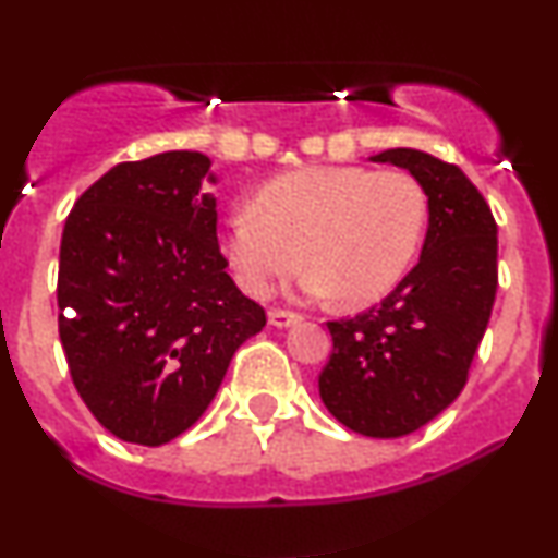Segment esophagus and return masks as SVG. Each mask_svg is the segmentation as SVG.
<instances>
[{"mask_svg":"<svg viewBox=\"0 0 558 558\" xmlns=\"http://www.w3.org/2000/svg\"><path fill=\"white\" fill-rule=\"evenodd\" d=\"M267 319H270L272 328H291V325L301 323L299 315H293V312H286V310H275L267 315Z\"/></svg>","mask_w":558,"mask_h":558,"instance_id":"esophagus-1","label":"esophagus"}]
</instances>
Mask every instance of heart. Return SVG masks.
I'll return each instance as SVG.
<instances>
[{
    "label": "heart",
    "mask_w": 558,
    "mask_h": 558,
    "mask_svg": "<svg viewBox=\"0 0 558 558\" xmlns=\"http://www.w3.org/2000/svg\"><path fill=\"white\" fill-rule=\"evenodd\" d=\"M427 196L403 170L304 168L230 207L220 252L248 296L267 299L301 265L310 299L367 304L393 291L420 252Z\"/></svg>",
    "instance_id": "b5f03b06"
}]
</instances>
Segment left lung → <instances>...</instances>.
I'll return each instance as SVG.
<instances>
[{
	"label": "left lung",
	"instance_id": "1",
	"mask_svg": "<svg viewBox=\"0 0 558 558\" xmlns=\"http://www.w3.org/2000/svg\"><path fill=\"white\" fill-rule=\"evenodd\" d=\"M369 159L417 178L427 233L420 262L380 304L328 323L332 356L319 375V399L349 430L401 438L462 393L496 299L498 228L457 165L420 149Z\"/></svg>",
	"mask_w": 558,
	"mask_h": 558
}]
</instances>
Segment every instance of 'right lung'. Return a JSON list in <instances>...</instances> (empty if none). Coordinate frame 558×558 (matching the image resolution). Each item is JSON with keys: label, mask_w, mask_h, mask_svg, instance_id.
<instances>
[{"label": "right lung", "mask_w": 558, "mask_h": 558, "mask_svg": "<svg viewBox=\"0 0 558 558\" xmlns=\"http://www.w3.org/2000/svg\"><path fill=\"white\" fill-rule=\"evenodd\" d=\"M202 151L114 165L62 230L60 341L81 399L125 444L162 446L207 412L265 310L226 272Z\"/></svg>", "instance_id": "obj_1"}]
</instances>
